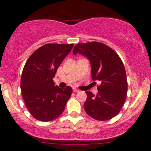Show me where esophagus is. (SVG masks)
<instances>
[{
  "instance_id": "1",
  "label": "esophagus",
  "mask_w": 151,
  "mask_h": 151,
  "mask_svg": "<svg viewBox=\"0 0 151 151\" xmlns=\"http://www.w3.org/2000/svg\"><path fill=\"white\" fill-rule=\"evenodd\" d=\"M73 91L74 92H76V93H77V92H79L80 91L78 90V89H76V88H74L73 89Z\"/></svg>"
}]
</instances>
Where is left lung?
Here are the masks:
<instances>
[{
  "label": "left lung",
  "instance_id": "left-lung-1",
  "mask_svg": "<svg viewBox=\"0 0 151 151\" xmlns=\"http://www.w3.org/2000/svg\"><path fill=\"white\" fill-rule=\"evenodd\" d=\"M73 53L87 57L92 79L100 82L97 95L86 91L85 112L97 120H108L116 116L124 105L128 89L125 69L120 57L110 47L96 41L78 44Z\"/></svg>",
  "mask_w": 151,
  "mask_h": 151
}]
</instances>
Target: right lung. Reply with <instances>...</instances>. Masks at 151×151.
<instances>
[{
	"instance_id": "right-lung-1",
	"label": "right lung",
	"mask_w": 151,
	"mask_h": 151,
	"mask_svg": "<svg viewBox=\"0 0 151 151\" xmlns=\"http://www.w3.org/2000/svg\"><path fill=\"white\" fill-rule=\"evenodd\" d=\"M73 45L47 44L35 50L26 61L21 77V91L28 110L42 122L55 119L62 114L73 93L55 85L53 78Z\"/></svg>"
}]
</instances>
